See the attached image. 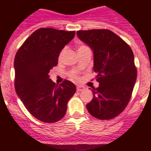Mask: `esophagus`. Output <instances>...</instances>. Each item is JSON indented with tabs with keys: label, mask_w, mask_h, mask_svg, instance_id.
Instances as JSON below:
<instances>
[{
	"label": "esophagus",
	"mask_w": 151,
	"mask_h": 151,
	"mask_svg": "<svg viewBox=\"0 0 151 151\" xmlns=\"http://www.w3.org/2000/svg\"><path fill=\"white\" fill-rule=\"evenodd\" d=\"M85 89V87L82 86H77V91H78V92H81V91H82Z\"/></svg>",
	"instance_id": "1"
}]
</instances>
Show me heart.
Returning <instances> with one entry per match:
<instances>
[{"instance_id": "obj_1", "label": "heart", "mask_w": 151, "mask_h": 151, "mask_svg": "<svg viewBox=\"0 0 151 151\" xmlns=\"http://www.w3.org/2000/svg\"><path fill=\"white\" fill-rule=\"evenodd\" d=\"M86 47H86V46H80V47H78V50H81V49H84V48H86ZM63 50H62V51L60 52V54H59V58L62 57V55H63Z\"/></svg>"}]
</instances>
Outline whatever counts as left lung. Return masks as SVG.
<instances>
[{
  "mask_svg": "<svg viewBox=\"0 0 151 151\" xmlns=\"http://www.w3.org/2000/svg\"><path fill=\"white\" fill-rule=\"evenodd\" d=\"M79 40L93 53V70L99 86L86 104L88 112L99 119H111L124 111L136 81L134 54L121 38L107 29L77 32Z\"/></svg>",
  "mask_w": 151,
  "mask_h": 151,
  "instance_id": "obj_1",
  "label": "left lung"
}]
</instances>
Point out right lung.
Here are the masks:
<instances>
[{
    "instance_id": "right-lung-1",
    "label": "right lung",
    "mask_w": 151,
    "mask_h": 151,
    "mask_svg": "<svg viewBox=\"0 0 151 151\" xmlns=\"http://www.w3.org/2000/svg\"><path fill=\"white\" fill-rule=\"evenodd\" d=\"M75 32L40 28L17 51L14 59L15 88L27 111L45 123H55L65 116L67 102L76 92L75 85L65 80L59 86L49 78L52 67Z\"/></svg>"
}]
</instances>
